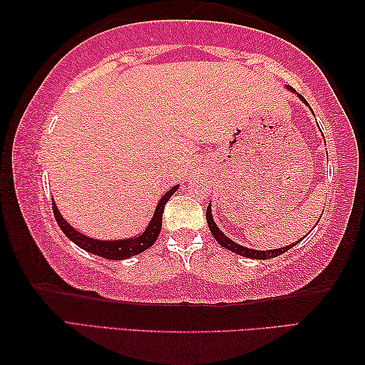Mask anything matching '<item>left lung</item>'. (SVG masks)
<instances>
[{
  "label": "left lung",
  "mask_w": 365,
  "mask_h": 365,
  "mask_svg": "<svg viewBox=\"0 0 365 365\" xmlns=\"http://www.w3.org/2000/svg\"><path fill=\"white\" fill-rule=\"evenodd\" d=\"M288 88H289L291 92H294V91H292L291 87H288ZM299 98L304 101V103L309 105L307 101H306V98L302 97V95H299ZM205 217H207L208 228H210V231H212L213 237L217 239L220 246L225 247V249H228V250H231V252H235V254H239V255H242V257H247V259H257V260H267V259H273V257H278V255L284 254L286 250H289L291 247H294L296 244L299 242V241H296L294 244H289V246H286V247H279V249H273V250H255V249H249V247L239 246L237 242L231 241V239H230L228 236H225L223 232L220 231L218 226L215 225V222H213V217H212V207H210V205L207 207V213H205Z\"/></svg>",
  "instance_id": "8db88e82"
}]
</instances>
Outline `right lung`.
Segmentation results:
<instances>
[{
	"label": "right lung",
	"mask_w": 365,
	"mask_h": 365,
	"mask_svg": "<svg viewBox=\"0 0 365 365\" xmlns=\"http://www.w3.org/2000/svg\"><path fill=\"white\" fill-rule=\"evenodd\" d=\"M178 187L179 186H173L168 192L161 197L160 202L157 204V210L153 213L152 222L148 223L145 231H142L140 235H137L135 237L119 239V241H100V239L88 237L86 235H82V232L76 231V228H73V226L66 222L63 215L58 212L55 202H53V213H55V218H56V223L59 225V228H61V231L76 244V246H79L81 249L87 250V252H91L93 255L103 257V259L124 260L133 255L142 254L143 250H147L148 247L153 246L161 231V220H163V210H165L166 202H168L170 197L176 192Z\"/></svg>",
	"instance_id": "obj_1"
}]
</instances>
